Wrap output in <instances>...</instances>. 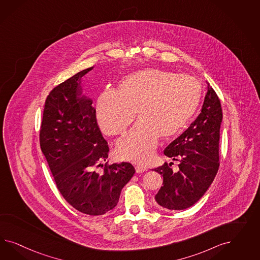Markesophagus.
<instances>
[{"label":"esophagus","instance_id":"34e87169","mask_svg":"<svg viewBox=\"0 0 260 260\" xmlns=\"http://www.w3.org/2000/svg\"><path fill=\"white\" fill-rule=\"evenodd\" d=\"M135 171L137 173H144V172H147V168L140 165L135 166Z\"/></svg>","mask_w":260,"mask_h":260}]
</instances>
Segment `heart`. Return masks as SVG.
<instances>
[{"label": "heart", "mask_w": 260, "mask_h": 260, "mask_svg": "<svg viewBox=\"0 0 260 260\" xmlns=\"http://www.w3.org/2000/svg\"><path fill=\"white\" fill-rule=\"evenodd\" d=\"M201 97L198 80L157 69L136 71L123 79L118 91L106 88L96 106L98 124L110 136L121 135L139 123L116 145L119 157L146 164L153 156L159 135L179 134L197 111Z\"/></svg>", "instance_id": "heart-1"}]
</instances>
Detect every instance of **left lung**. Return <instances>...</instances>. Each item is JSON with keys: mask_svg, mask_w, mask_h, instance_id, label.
<instances>
[{"mask_svg": "<svg viewBox=\"0 0 260 260\" xmlns=\"http://www.w3.org/2000/svg\"><path fill=\"white\" fill-rule=\"evenodd\" d=\"M207 84L200 114L164 150L166 156L179 161V171L173 173L168 163L154 169L163 176V186L155 196L159 208L185 210L196 204L218 171L222 109L218 96Z\"/></svg>", "mask_w": 260, "mask_h": 260, "instance_id": "left-lung-1", "label": "left lung"}]
</instances>
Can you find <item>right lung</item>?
I'll use <instances>...</instances> for the list:
<instances>
[{"instance_id": "right-lung-1", "label": "right lung", "mask_w": 260, "mask_h": 260, "mask_svg": "<svg viewBox=\"0 0 260 260\" xmlns=\"http://www.w3.org/2000/svg\"><path fill=\"white\" fill-rule=\"evenodd\" d=\"M94 67L79 71L47 96L40 145L63 198L81 213L101 215L115 208L121 190L134 176L131 163L105 164L110 148L97 124L92 100L82 79Z\"/></svg>"}]
</instances>
